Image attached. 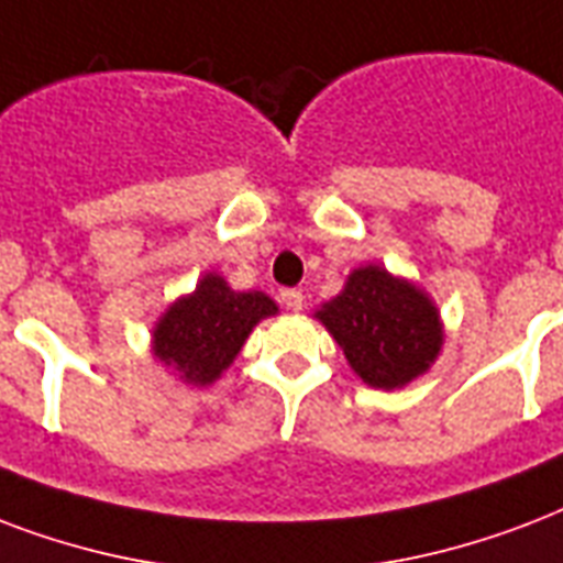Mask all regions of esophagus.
Here are the masks:
<instances>
[{"label": "esophagus", "mask_w": 563, "mask_h": 563, "mask_svg": "<svg viewBox=\"0 0 563 563\" xmlns=\"http://www.w3.org/2000/svg\"><path fill=\"white\" fill-rule=\"evenodd\" d=\"M283 303H286V310H300L303 307V295L298 289H283L280 291Z\"/></svg>", "instance_id": "obj_1"}]
</instances>
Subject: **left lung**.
Returning <instances> with one entry per match:
<instances>
[{"instance_id": "left-lung-1", "label": "left lung", "mask_w": 563, "mask_h": 563, "mask_svg": "<svg viewBox=\"0 0 563 563\" xmlns=\"http://www.w3.org/2000/svg\"><path fill=\"white\" fill-rule=\"evenodd\" d=\"M316 316L342 345L351 368L377 389L410 384L443 345L440 316L428 295L377 265L357 268L342 295Z\"/></svg>"}]
</instances>
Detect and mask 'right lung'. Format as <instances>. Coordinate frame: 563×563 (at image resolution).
I'll use <instances>...</instances> for the list:
<instances>
[{
	"instance_id": "right-lung-1",
	"label": "right lung",
	"mask_w": 563,
	"mask_h": 563,
	"mask_svg": "<svg viewBox=\"0 0 563 563\" xmlns=\"http://www.w3.org/2000/svg\"><path fill=\"white\" fill-rule=\"evenodd\" d=\"M277 303L263 291H233L218 274H206L195 295L179 298L153 330L156 357L188 384L221 377L256 321L274 316Z\"/></svg>"
}]
</instances>
